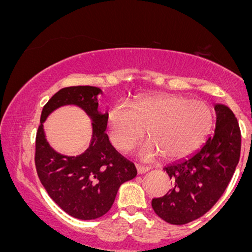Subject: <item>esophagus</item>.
I'll return each mask as SVG.
<instances>
[{"label":"esophagus","mask_w":252,"mask_h":252,"mask_svg":"<svg viewBox=\"0 0 252 252\" xmlns=\"http://www.w3.org/2000/svg\"><path fill=\"white\" fill-rule=\"evenodd\" d=\"M150 169V167L148 166H142V165H136V170H137V174H144L147 173V171Z\"/></svg>","instance_id":"obj_1"}]
</instances>
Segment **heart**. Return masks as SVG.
Here are the masks:
<instances>
[{
  "label": "heart",
  "mask_w": 252,
  "mask_h": 252,
  "mask_svg": "<svg viewBox=\"0 0 252 252\" xmlns=\"http://www.w3.org/2000/svg\"><path fill=\"white\" fill-rule=\"evenodd\" d=\"M213 125L209 105L174 94H155L138 99L133 108L118 104L108 116V136L118 151L136 145L147 129L150 137L140 155L152 159L162 153L167 160L191 155L205 141Z\"/></svg>",
  "instance_id": "heart-1"
}]
</instances>
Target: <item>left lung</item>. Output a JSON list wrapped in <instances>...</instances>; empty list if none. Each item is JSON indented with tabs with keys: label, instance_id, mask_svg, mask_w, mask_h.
Returning <instances> with one entry per match:
<instances>
[{
	"label": "left lung",
	"instance_id": "1",
	"mask_svg": "<svg viewBox=\"0 0 252 252\" xmlns=\"http://www.w3.org/2000/svg\"><path fill=\"white\" fill-rule=\"evenodd\" d=\"M216 128L188 159L163 168L173 188L152 199L155 213L167 223L183 225L203 216L216 203L234 174L241 151L238 119L224 104L215 105Z\"/></svg>",
	"mask_w": 252,
	"mask_h": 252
}]
</instances>
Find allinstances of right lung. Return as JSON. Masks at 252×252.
Returning <instances> with one entry per match:
<instances>
[{
  "label": "right lung",
  "mask_w": 252,
  "mask_h": 252,
  "mask_svg": "<svg viewBox=\"0 0 252 252\" xmlns=\"http://www.w3.org/2000/svg\"><path fill=\"white\" fill-rule=\"evenodd\" d=\"M99 87L70 86L61 89L44 105L35 144V166L47 194L70 216L95 220L110 209L123 183L133 180L134 163L116 151L105 134L108 112L97 110ZM82 107L93 119V140L82 155L63 156L47 143L42 123L51 112L63 105Z\"/></svg>",
  "instance_id": "right-lung-1"
}]
</instances>
